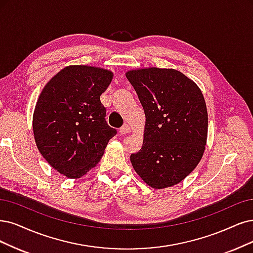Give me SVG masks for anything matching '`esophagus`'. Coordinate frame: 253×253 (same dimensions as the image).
<instances>
[{
  "instance_id": "34e87169",
  "label": "esophagus",
  "mask_w": 253,
  "mask_h": 253,
  "mask_svg": "<svg viewBox=\"0 0 253 253\" xmlns=\"http://www.w3.org/2000/svg\"><path fill=\"white\" fill-rule=\"evenodd\" d=\"M130 131H131V128H130V126L127 125V124H125L124 126H122V127L120 128V133L123 134V135L128 134Z\"/></svg>"
}]
</instances>
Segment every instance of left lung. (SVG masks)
<instances>
[{
	"instance_id": "obj_1",
	"label": "left lung",
	"mask_w": 253,
	"mask_h": 253,
	"mask_svg": "<svg viewBox=\"0 0 253 253\" xmlns=\"http://www.w3.org/2000/svg\"><path fill=\"white\" fill-rule=\"evenodd\" d=\"M145 111L141 150L131 154L134 171L153 189L182 181L201 161L209 117L203 93L193 80L174 69L128 71Z\"/></svg>"
}]
</instances>
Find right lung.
Here are the masks:
<instances>
[{
    "mask_svg": "<svg viewBox=\"0 0 253 253\" xmlns=\"http://www.w3.org/2000/svg\"><path fill=\"white\" fill-rule=\"evenodd\" d=\"M114 73L91 65H69L45 84L33 114L37 149L52 168L77 179L95 168L117 130L105 121L100 96Z\"/></svg>",
    "mask_w": 253,
    "mask_h": 253,
    "instance_id": "right-lung-1",
    "label": "right lung"
}]
</instances>
